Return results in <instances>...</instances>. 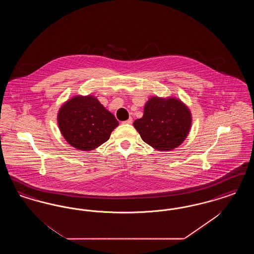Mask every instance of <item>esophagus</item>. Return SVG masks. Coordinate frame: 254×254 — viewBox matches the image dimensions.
<instances>
[{
    "label": "esophagus",
    "instance_id": "1",
    "mask_svg": "<svg viewBox=\"0 0 254 254\" xmlns=\"http://www.w3.org/2000/svg\"><path fill=\"white\" fill-rule=\"evenodd\" d=\"M123 124H127V125H131V124H132V118H129V119H127V121L123 122Z\"/></svg>",
    "mask_w": 254,
    "mask_h": 254
}]
</instances>
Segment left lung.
I'll use <instances>...</instances> for the list:
<instances>
[{"instance_id":"obj_1","label":"left lung","mask_w":254,"mask_h":254,"mask_svg":"<svg viewBox=\"0 0 254 254\" xmlns=\"http://www.w3.org/2000/svg\"><path fill=\"white\" fill-rule=\"evenodd\" d=\"M133 125L147 145L169 151L187 138L191 127V114L176 98L151 97L145 104L143 117Z\"/></svg>"}]
</instances>
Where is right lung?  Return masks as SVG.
<instances>
[{"instance_id":"obj_1","label":"right lung","mask_w":254,"mask_h":254,"mask_svg":"<svg viewBox=\"0 0 254 254\" xmlns=\"http://www.w3.org/2000/svg\"><path fill=\"white\" fill-rule=\"evenodd\" d=\"M58 125L66 142L80 150H92L107 142L119 125L93 96H75L63 105Z\"/></svg>"}]
</instances>
